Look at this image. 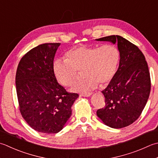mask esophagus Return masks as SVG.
Segmentation results:
<instances>
[{"label":"esophagus","mask_w":158,"mask_h":158,"mask_svg":"<svg viewBox=\"0 0 158 158\" xmlns=\"http://www.w3.org/2000/svg\"><path fill=\"white\" fill-rule=\"evenodd\" d=\"M83 97H89L92 94L91 92H82V93L80 94Z\"/></svg>","instance_id":"34e87169"}]
</instances>
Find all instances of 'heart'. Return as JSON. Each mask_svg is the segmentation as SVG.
Listing matches in <instances>:
<instances>
[{
    "mask_svg": "<svg viewBox=\"0 0 158 158\" xmlns=\"http://www.w3.org/2000/svg\"><path fill=\"white\" fill-rule=\"evenodd\" d=\"M66 59L56 60L53 70L58 81L64 86L75 83L79 71L83 70L85 77L77 82L73 88L75 92H88L98 85L107 84L115 75L120 52L112 44L101 46H80L68 51Z\"/></svg>",
    "mask_w": 158,
    "mask_h": 158,
    "instance_id": "b5f03b06",
    "label": "heart"
}]
</instances>
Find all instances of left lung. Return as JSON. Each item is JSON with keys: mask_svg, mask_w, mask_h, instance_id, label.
Here are the masks:
<instances>
[{"mask_svg": "<svg viewBox=\"0 0 158 158\" xmlns=\"http://www.w3.org/2000/svg\"><path fill=\"white\" fill-rule=\"evenodd\" d=\"M97 40L118 43L120 57L118 70L102 91L106 106L97 111V116L110 127H125L139 118L149 98V67L138 46L123 37L110 35Z\"/></svg>", "mask_w": 158, "mask_h": 158, "instance_id": "obj_1", "label": "left lung"}]
</instances>
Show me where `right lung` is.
Wrapping results in <instances>:
<instances>
[{"mask_svg":"<svg viewBox=\"0 0 158 158\" xmlns=\"http://www.w3.org/2000/svg\"><path fill=\"white\" fill-rule=\"evenodd\" d=\"M60 43H45L21 58L15 75L18 106L31 127L44 134H56L72 114L79 94L58 83L53 70L55 52Z\"/></svg>","mask_w":158,"mask_h":158,"instance_id":"add662e5","label":"right lung"}]
</instances>
